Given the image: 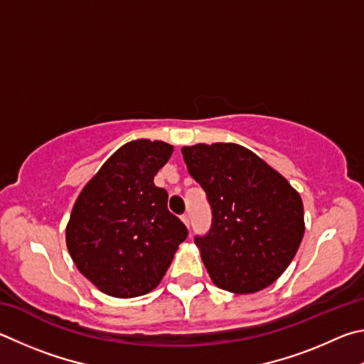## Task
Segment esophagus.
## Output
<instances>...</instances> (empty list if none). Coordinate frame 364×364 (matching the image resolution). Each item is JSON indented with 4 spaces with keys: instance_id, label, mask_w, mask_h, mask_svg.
<instances>
[{
    "instance_id": "obj_1",
    "label": "esophagus",
    "mask_w": 364,
    "mask_h": 364,
    "mask_svg": "<svg viewBox=\"0 0 364 364\" xmlns=\"http://www.w3.org/2000/svg\"><path fill=\"white\" fill-rule=\"evenodd\" d=\"M181 219H182L183 224H186V225L190 228V219H188V215L183 214V215H181Z\"/></svg>"
}]
</instances>
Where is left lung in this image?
Returning <instances> with one entry per match:
<instances>
[{
  "label": "left lung",
  "instance_id": "1",
  "mask_svg": "<svg viewBox=\"0 0 364 364\" xmlns=\"http://www.w3.org/2000/svg\"><path fill=\"white\" fill-rule=\"evenodd\" d=\"M182 155L211 205V228L195 243L213 283L251 294L277 282L305 232L301 195L241 145L196 144Z\"/></svg>",
  "mask_w": 364,
  "mask_h": 364
}]
</instances>
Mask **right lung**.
Returning a JSON list of instances; mask_svg holds the SVG:
<instances>
[{"instance_id": "add662e5", "label": "right lung", "mask_w": 364, "mask_h": 364, "mask_svg": "<svg viewBox=\"0 0 364 364\" xmlns=\"http://www.w3.org/2000/svg\"><path fill=\"white\" fill-rule=\"evenodd\" d=\"M174 146L139 139L107 159L75 201L65 238L75 265L108 296L129 299L156 288L187 238L153 183Z\"/></svg>"}]
</instances>
